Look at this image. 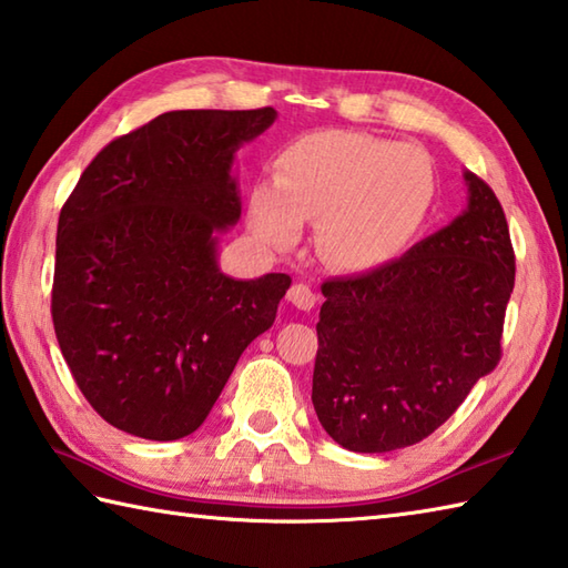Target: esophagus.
Returning <instances> with one entry per match:
<instances>
[{
    "mask_svg": "<svg viewBox=\"0 0 568 568\" xmlns=\"http://www.w3.org/2000/svg\"><path fill=\"white\" fill-rule=\"evenodd\" d=\"M287 300L297 307V310H313L315 303H317V295L313 293V287H310L307 283H295L291 291H287Z\"/></svg>",
    "mask_w": 568,
    "mask_h": 568,
    "instance_id": "obj_1",
    "label": "esophagus"
}]
</instances>
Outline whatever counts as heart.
<instances>
[{
	"mask_svg": "<svg viewBox=\"0 0 568 568\" xmlns=\"http://www.w3.org/2000/svg\"><path fill=\"white\" fill-rule=\"evenodd\" d=\"M438 180L426 152L364 132H313L281 150L273 184L253 189L248 226L265 246L291 248L317 221L332 271L374 273L402 258L426 226Z\"/></svg>",
	"mask_w": 568,
	"mask_h": 568,
	"instance_id": "heart-1",
	"label": "heart"
}]
</instances>
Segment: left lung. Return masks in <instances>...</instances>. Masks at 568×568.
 Returning <instances> with one entry per match:
<instances>
[{"mask_svg":"<svg viewBox=\"0 0 568 568\" xmlns=\"http://www.w3.org/2000/svg\"><path fill=\"white\" fill-rule=\"evenodd\" d=\"M468 206L382 271L322 285L313 406L354 453L430 436L499 362L515 251L505 211L463 172Z\"/></svg>","mask_w":568,"mask_h":568,"instance_id":"8db88e82","label":"left lung"}]
</instances>
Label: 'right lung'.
Masks as SVG:
<instances>
[{
	"label": "right lung",
	"instance_id": "1",
	"mask_svg": "<svg viewBox=\"0 0 568 568\" xmlns=\"http://www.w3.org/2000/svg\"><path fill=\"white\" fill-rule=\"evenodd\" d=\"M277 113L172 110L85 166L55 233L51 315L73 379L110 426L176 440L204 424L291 275L236 281L219 239L241 219L233 162Z\"/></svg>",
	"mask_w": 568,
	"mask_h": 568
}]
</instances>
